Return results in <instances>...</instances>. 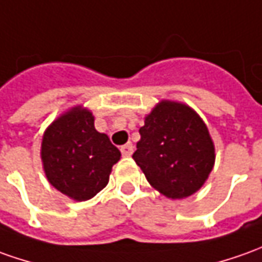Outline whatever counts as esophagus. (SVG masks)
Returning a JSON list of instances; mask_svg holds the SVG:
<instances>
[{
	"label": "esophagus",
	"mask_w": 262,
	"mask_h": 262,
	"mask_svg": "<svg viewBox=\"0 0 262 262\" xmlns=\"http://www.w3.org/2000/svg\"><path fill=\"white\" fill-rule=\"evenodd\" d=\"M120 152H122L123 156H130L133 154V146H132V143H126V145L122 146L120 147Z\"/></svg>",
	"instance_id": "esophagus-1"
}]
</instances>
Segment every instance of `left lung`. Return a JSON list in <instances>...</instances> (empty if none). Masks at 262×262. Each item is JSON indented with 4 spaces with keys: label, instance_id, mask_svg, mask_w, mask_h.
<instances>
[{
    "label": "left lung",
    "instance_id": "1",
    "mask_svg": "<svg viewBox=\"0 0 262 262\" xmlns=\"http://www.w3.org/2000/svg\"><path fill=\"white\" fill-rule=\"evenodd\" d=\"M139 133L133 159L156 191L183 199L202 188L215 163V145L193 108L181 101H159Z\"/></svg>",
    "mask_w": 262,
    "mask_h": 262
}]
</instances>
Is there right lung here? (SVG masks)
<instances>
[{"mask_svg":"<svg viewBox=\"0 0 262 262\" xmlns=\"http://www.w3.org/2000/svg\"><path fill=\"white\" fill-rule=\"evenodd\" d=\"M120 150L94 127L89 108L74 106L42 135L41 162L50 185L73 201H87L108 183Z\"/></svg>","mask_w":262,"mask_h":262,"instance_id":"1","label":"right lung"}]
</instances>
